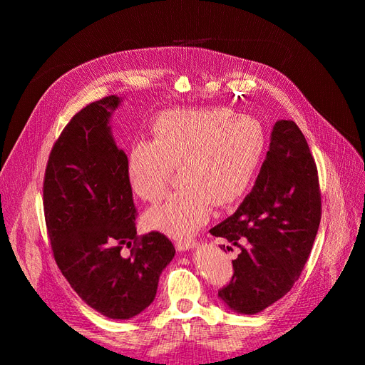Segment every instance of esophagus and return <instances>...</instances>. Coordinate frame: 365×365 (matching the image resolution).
<instances>
[{"instance_id":"esophagus-1","label":"esophagus","mask_w":365,"mask_h":365,"mask_svg":"<svg viewBox=\"0 0 365 365\" xmlns=\"http://www.w3.org/2000/svg\"><path fill=\"white\" fill-rule=\"evenodd\" d=\"M177 250L183 252V251H190V250H195V247L197 246V242L196 240H183V242H177Z\"/></svg>"}]
</instances>
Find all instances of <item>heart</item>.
I'll list each match as a JSON object with an SVG mask.
<instances>
[{
    "label": "heart",
    "mask_w": 365,
    "mask_h": 365,
    "mask_svg": "<svg viewBox=\"0 0 365 365\" xmlns=\"http://www.w3.org/2000/svg\"><path fill=\"white\" fill-rule=\"evenodd\" d=\"M152 139H136L125 157V180L135 196L153 202L163 196L174 166L182 187L145 212L144 222L174 238L202 226L212 205L238 202L254 182L267 136L251 115L229 108L169 110L153 119Z\"/></svg>",
    "instance_id": "heart-1"
}]
</instances>
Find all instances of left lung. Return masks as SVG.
Segmentation results:
<instances>
[{"label": "left lung", "instance_id": "left-lung-1", "mask_svg": "<svg viewBox=\"0 0 365 365\" xmlns=\"http://www.w3.org/2000/svg\"><path fill=\"white\" fill-rule=\"evenodd\" d=\"M320 218L319 174L306 138L293 120H277L251 192L210 229L242 251L232 260L234 276L218 292L220 299L243 315L281 299L306 265Z\"/></svg>", "mask_w": 365, "mask_h": 365}]
</instances>
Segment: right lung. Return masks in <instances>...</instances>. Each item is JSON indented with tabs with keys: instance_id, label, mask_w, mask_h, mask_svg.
Instances as JSON below:
<instances>
[{
	"instance_id": "add662e5",
	"label": "right lung",
	"mask_w": 365,
	"mask_h": 365,
	"mask_svg": "<svg viewBox=\"0 0 365 365\" xmlns=\"http://www.w3.org/2000/svg\"><path fill=\"white\" fill-rule=\"evenodd\" d=\"M110 96L76 113L54 143L43 180L46 229L61 273L78 297L113 320L149 307L175 247L160 232L136 235L125 152L115 145ZM133 242L135 246L132 248ZM132 248L128 258L120 251Z\"/></svg>"
}]
</instances>
